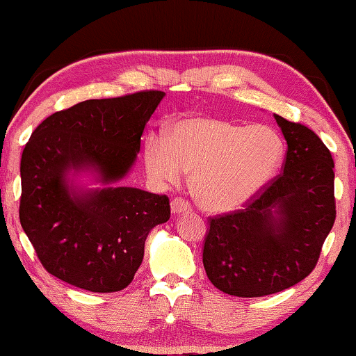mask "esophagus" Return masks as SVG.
<instances>
[{
    "label": "esophagus",
    "mask_w": 356,
    "mask_h": 356,
    "mask_svg": "<svg viewBox=\"0 0 356 356\" xmlns=\"http://www.w3.org/2000/svg\"><path fill=\"white\" fill-rule=\"evenodd\" d=\"M170 208L173 214H188L192 211L191 203L181 197H175L170 202Z\"/></svg>",
    "instance_id": "34e87169"
}]
</instances>
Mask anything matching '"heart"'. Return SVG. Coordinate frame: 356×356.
<instances>
[{
  "label": "heart",
  "instance_id": "heart-1",
  "mask_svg": "<svg viewBox=\"0 0 356 356\" xmlns=\"http://www.w3.org/2000/svg\"><path fill=\"white\" fill-rule=\"evenodd\" d=\"M145 165L154 179L178 183L192 173L195 200L209 211H232L257 197L282 165L284 147L275 131L244 127L213 115L175 122L168 137L149 134Z\"/></svg>",
  "mask_w": 356,
  "mask_h": 356
}]
</instances>
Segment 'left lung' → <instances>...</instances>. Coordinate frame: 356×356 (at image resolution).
<instances>
[{"mask_svg": "<svg viewBox=\"0 0 356 356\" xmlns=\"http://www.w3.org/2000/svg\"><path fill=\"white\" fill-rule=\"evenodd\" d=\"M283 172L241 209L208 219L203 266L217 289L263 297L307 278L336 219L334 162L313 129L275 114Z\"/></svg>", "mask_w": 356, "mask_h": 356, "instance_id": "obj_1", "label": "left lung"}]
</instances>
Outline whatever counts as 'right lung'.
Returning a JSON list of instances; mask_svg holds the SVG:
<instances>
[{"label":"right lung","instance_id":"1","mask_svg":"<svg viewBox=\"0 0 356 356\" xmlns=\"http://www.w3.org/2000/svg\"><path fill=\"white\" fill-rule=\"evenodd\" d=\"M164 97L142 90L86 99L47 117L24 145L20 223L48 273L90 292H117L133 282L149 229L170 219L167 195L136 188L74 194L70 168L93 167L99 181L128 173L140 137Z\"/></svg>","mask_w":356,"mask_h":356}]
</instances>
